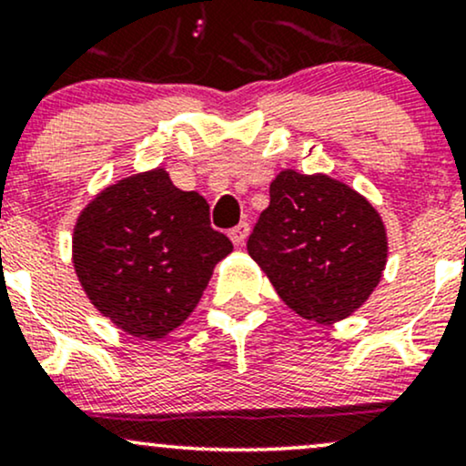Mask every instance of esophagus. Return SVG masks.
<instances>
[{"instance_id":"1","label":"esophagus","mask_w":466,"mask_h":466,"mask_svg":"<svg viewBox=\"0 0 466 466\" xmlns=\"http://www.w3.org/2000/svg\"><path fill=\"white\" fill-rule=\"evenodd\" d=\"M249 237V223H238L237 228L229 229V238H232L234 245H243L245 238Z\"/></svg>"}]
</instances>
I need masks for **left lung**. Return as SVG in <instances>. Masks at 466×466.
<instances>
[{
  "mask_svg": "<svg viewBox=\"0 0 466 466\" xmlns=\"http://www.w3.org/2000/svg\"><path fill=\"white\" fill-rule=\"evenodd\" d=\"M248 251L287 307L315 322H337L381 280L388 237L372 203L350 186L322 173L282 170Z\"/></svg>",
  "mask_w": 466,
  "mask_h": 466,
  "instance_id": "1",
  "label": "left lung"
}]
</instances>
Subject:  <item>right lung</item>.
I'll list each match as a JSON object with an SVG mask.
<instances>
[{
  "mask_svg": "<svg viewBox=\"0 0 466 466\" xmlns=\"http://www.w3.org/2000/svg\"><path fill=\"white\" fill-rule=\"evenodd\" d=\"M229 251L232 240L210 226L208 201L173 186L164 168L98 192L72 238L74 269L89 300L140 339L177 329Z\"/></svg>",
  "mask_w": 466,
  "mask_h": 466,
  "instance_id": "add662e5",
  "label": "right lung"
}]
</instances>
